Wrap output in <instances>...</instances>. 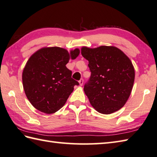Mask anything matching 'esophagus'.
I'll return each instance as SVG.
<instances>
[{"label":"esophagus","instance_id":"1","mask_svg":"<svg viewBox=\"0 0 157 157\" xmlns=\"http://www.w3.org/2000/svg\"><path fill=\"white\" fill-rule=\"evenodd\" d=\"M83 79L82 78H81V80H80V81H78V82H79V85H80V86H82V85H83Z\"/></svg>","mask_w":157,"mask_h":157}]
</instances>
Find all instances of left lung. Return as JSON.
I'll return each mask as SVG.
<instances>
[{
  "instance_id": "8db88e82",
  "label": "left lung",
  "mask_w": 157,
  "mask_h": 157,
  "mask_svg": "<svg viewBox=\"0 0 157 157\" xmlns=\"http://www.w3.org/2000/svg\"><path fill=\"white\" fill-rule=\"evenodd\" d=\"M81 54L89 61L91 72L85 94L98 113L110 114L125 104L132 93L135 70L132 61L119 48L82 47Z\"/></svg>"
}]
</instances>
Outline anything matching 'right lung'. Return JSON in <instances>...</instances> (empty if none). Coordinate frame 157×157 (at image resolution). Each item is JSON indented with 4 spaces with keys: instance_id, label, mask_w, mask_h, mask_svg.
I'll list each match as a JSON object with an SVG mask.
<instances>
[{
    "instance_id": "right-lung-1",
    "label": "right lung",
    "mask_w": 157,
    "mask_h": 157,
    "mask_svg": "<svg viewBox=\"0 0 157 157\" xmlns=\"http://www.w3.org/2000/svg\"><path fill=\"white\" fill-rule=\"evenodd\" d=\"M79 49L68 52L58 47H43L32 55L22 72L23 87L28 100L42 113L52 114L63 106L78 82L66 68L75 59Z\"/></svg>"
}]
</instances>
